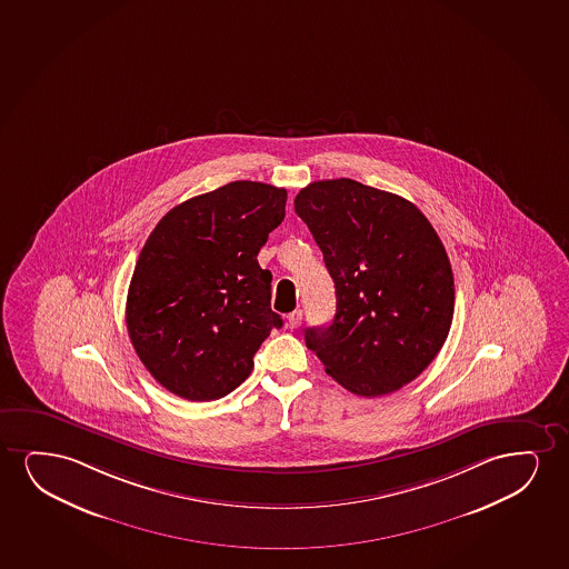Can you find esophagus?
Returning a JSON list of instances; mask_svg holds the SVG:
<instances>
[{"instance_id":"1","label":"esophagus","mask_w":569,"mask_h":569,"mask_svg":"<svg viewBox=\"0 0 569 569\" xmlns=\"http://www.w3.org/2000/svg\"><path fill=\"white\" fill-rule=\"evenodd\" d=\"M301 322H303V310H293L291 315H288V326L291 330L301 326Z\"/></svg>"}]
</instances>
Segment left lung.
<instances>
[{"mask_svg": "<svg viewBox=\"0 0 569 569\" xmlns=\"http://www.w3.org/2000/svg\"><path fill=\"white\" fill-rule=\"evenodd\" d=\"M296 212L336 283L332 325L307 328L305 343L362 398L409 385L453 318V273L435 228L413 202L346 178L307 184Z\"/></svg>", "mask_w": 569, "mask_h": 569, "instance_id": "obj_1", "label": "left lung"}]
</instances>
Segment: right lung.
I'll return each mask as SVG.
<instances>
[{
  "label": "right lung",
  "mask_w": 569,
  "mask_h": 569,
  "mask_svg": "<svg viewBox=\"0 0 569 569\" xmlns=\"http://www.w3.org/2000/svg\"><path fill=\"white\" fill-rule=\"evenodd\" d=\"M286 200L273 184L233 181L171 208L148 237L127 293V330L166 390L189 401L228 396L283 325L257 254Z\"/></svg>",
  "instance_id": "1"
}]
</instances>
